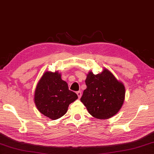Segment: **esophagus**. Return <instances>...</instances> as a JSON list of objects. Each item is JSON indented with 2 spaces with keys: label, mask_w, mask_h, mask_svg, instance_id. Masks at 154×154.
<instances>
[{
  "label": "esophagus",
  "mask_w": 154,
  "mask_h": 154,
  "mask_svg": "<svg viewBox=\"0 0 154 154\" xmlns=\"http://www.w3.org/2000/svg\"><path fill=\"white\" fill-rule=\"evenodd\" d=\"M77 96H78V97H79V98H81V97H82V91H77Z\"/></svg>",
  "instance_id": "obj_1"
}]
</instances>
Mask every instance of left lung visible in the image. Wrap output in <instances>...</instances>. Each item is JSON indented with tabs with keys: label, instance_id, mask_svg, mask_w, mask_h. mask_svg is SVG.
I'll list each match as a JSON object with an SVG mask.
<instances>
[{
	"label": "left lung",
	"instance_id": "left-lung-1",
	"mask_svg": "<svg viewBox=\"0 0 154 154\" xmlns=\"http://www.w3.org/2000/svg\"><path fill=\"white\" fill-rule=\"evenodd\" d=\"M87 88L81 101L94 118H111L121 110L124 103L125 88L107 69L95 75L89 71L85 79Z\"/></svg>",
	"mask_w": 154,
	"mask_h": 154
}]
</instances>
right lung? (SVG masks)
<instances>
[{
    "label": "right lung",
    "instance_id": "add662e5",
    "mask_svg": "<svg viewBox=\"0 0 154 154\" xmlns=\"http://www.w3.org/2000/svg\"><path fill=\"white\" fill-rule=\"evenodd\" d=\"M78 98L69 89L67 83L58 71H46L39 80L34 93L38 110L50 119L56 120L66 113L70 104Z\"/></svg>",
    "mask_w": 154,
    "mask_h": 154
}]
</instances>
